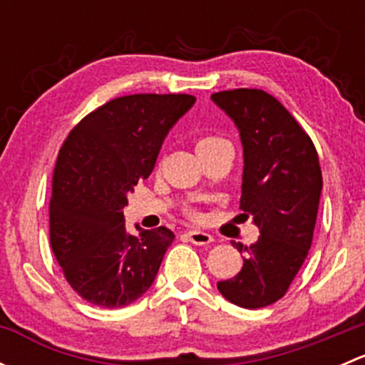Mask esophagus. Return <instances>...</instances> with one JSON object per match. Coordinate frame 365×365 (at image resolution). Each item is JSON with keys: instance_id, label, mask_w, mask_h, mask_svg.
I'll list each match as a JSON object with an SVG mask.
<instances>
[{"instance_id": "esophagus-1", "label": "esophagus", "mask_w": 365, "mask_h": 365, "mask_svg": "<svg viewBox=\"0 0 365 365\" xmlns=\"http://www.w3.org/2000/svg\"><path fill=\"white\" fill-rule=\"evenodd\" d=\"M187 237L192 244L196 245H208L210 242H213V237L206 231H200V230H192V231H187Z\"/></svg>"}]
</instances>
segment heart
Returning a JSON list of instances; mask_svg holds the SVG:
<instances>
[{"label":"heart","mask_w":365,"mask_h":365,"mask_svg":"<svg viewBox=\"0 0 365 365\" xmlns=\"http://www.w3.org/2000/svg\"><path fill=\"white\" fill-rule=\"evenodd\" d=\"M220 145H230V143H227L224 138H220V135H215V134L203 135V138H201L200 141H197V152L217 148V146H220ZM185 213L189 217H192V219H197V217H200V212H197L196 208H192V206L185 208Z\"/></svg>","instance_id":"heart-1"}]
</instances>
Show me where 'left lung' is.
<instances>
[{
  "instance_id": "8db88e82",
  "label": "left lung",
  "mask_w": 365,
  "mask_h": 365,
  "mask_svg": "<svg viewBox=\"0 0 365 365\" xmlns=\"http://www.w3.org/2000/svg\"><path fill=\"white\" fill-rule=\"evenodd\" d=\"M212 101L240 130V210L259 227L256 244L233 242L245 252L244 267L217 288L238 307H267L286 295L311 249L323 187L318 152L292 113L267 91L238 88L213 93Z\"/></svg>"
}]
</instances>
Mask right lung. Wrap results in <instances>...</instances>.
Segmentation results:
<instances>
[{
    "label": "right lung",
    "mask_w": 365,
    "mask_h": 365,
    "mask_svg": "<svg viewBox=\"0 0 365 365\" xmlns=\"http://www.w3.org/2000/svg\"><path fill=\"white\" fill-rule=\"evenodd\" d=\"M196 102L185 93L113 98L83 118L58 152L49 206L51 249L70 288L106 309L148 292L175 240L160 226L125 230L127 194L155 168L169 128Z\"/></svg>",
    "instance_id": "add662e5"
}]
</instances>
